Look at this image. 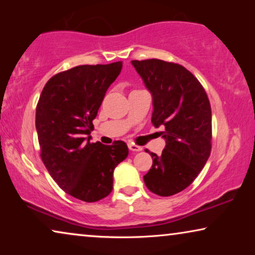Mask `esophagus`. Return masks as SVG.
<instances>
[{
	"instance_id": "34e87169",
	"label": "esophagus",
	"mask_w": 255,
	"mask_h": 255,
	"mask_svg": "<svg viewBox=\"0 0 255 255\" xmlns=\"http://www.w3.org/2000/svg\"><path fill=\"white\" fill-rule=\"evenodd\" d=\"M128 148H130V151H132V152H139L142 149L140 146L134 145V144H128Z\"/></svg>"
}]
</instances>
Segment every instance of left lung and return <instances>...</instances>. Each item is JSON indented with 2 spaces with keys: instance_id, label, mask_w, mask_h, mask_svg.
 <instances>
[{
  "instance_id": "left-lung-1",
  "label": "left lung",
  "mask_w": 255,
  "mask_h": 255,
  "mask_svg": "<svg viewBox=\"0 0 255 255\" xmlns=\"http://www.w3.org/2000/svg\"><path fill=\"white\" fill-rule=\"evenodd\" d=\"M153 97L152 124L162 128L161 155L149 152L153 165L146 187L172 196L193 183L211 152V107L200 81L179 64L159 59L132 60Z\"/></svg>"
}]
</instances>
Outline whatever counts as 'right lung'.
Returning a JSON list of instances; mask_svg holds the SVG:
<instances>
[{"mask_svg": "<svg viewBox=\"0 0 255 255\" xmlns=\"http://www.w3.org/2000/svg\"><path fill=\"white\" fill-rule=\"evenodd\" d=\"M123 67L82 65L48 80L36 109L40 158L65 193L85 202H97L113 190L114 169L127 159L122 140L113 145L90 142V132L108 88Z\"/></svg>", "mask_w": 255, "mask_h": 255, "instance_id": "1", "label": "right lung"}]
</instances>
